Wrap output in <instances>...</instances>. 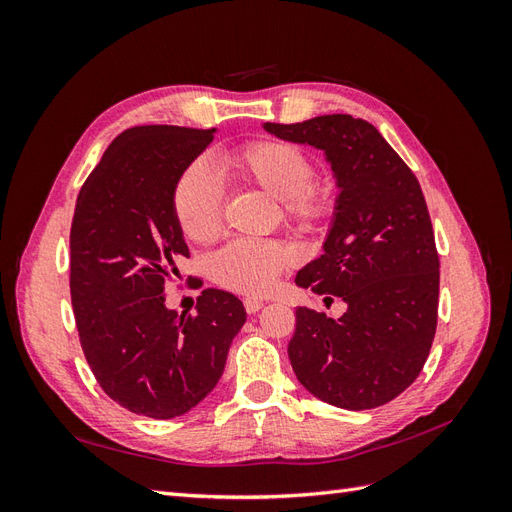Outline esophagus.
I'll return each mask as SVG.
<instances>
[{"label": "esophagus", "mask_w": 512, "mask_h": 512, "mask_svg": "<svg viewBox=\"0 0 512 512\" xmlns=\"http://www.w3.org/2000/svg\"><path fill=\"white\" fill-rule=\"evenodd\" d=\"M243 305H245V312H247V314H256V312H260L262 305H265V303H262L260 299H252V297H247V299L243 301Z\"/></svg>", "instance_id": "1"}]
</instances>
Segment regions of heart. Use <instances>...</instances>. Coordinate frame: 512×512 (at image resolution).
<instances>
[{
  "label": "heart",
  "instance_id": "heart-1",
  "mask_svg": "<svg viewBox=\"0 0 512 512\" xmlns=\"http://www.w3.org/2000/svg\"><path fill=\"white\" fill-rule=\"evenodd\" d=\"M224 166L245 188L277 200L280 218L299 235H314L337 213L331 183L314 179V162L286 141H252L224 156ZM173 215L181 235L198 245L222 232V194L203 164L181 173L173 190ZM290 267V254L280 241H235L211 258L213 282L239 294L267 292Z\"/></svg>",
  "mask_w": 512,
  "mask_h": 512
}]
</instances>
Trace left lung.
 <instances>
[{
	"label": "left lung",
	"mask_w": 512,
	"mask_h": 512,
	"mask_svg": "<svg viewBox=\"0 0 512 512\" xmlns=\"http://www.w3.org/2000/svg\"><path fill=\"white\" fill-rule=\"evenodd\" d=\"M265 130L322 149L339 188L324 254L294 282L348 309L333 320L297 307L294 374L331 406H384L421 374L438 327L440 258L421 183L365 119L322 115Z\"/></svg>",
	"instance_id": "8db88e82"
}]
</instances>
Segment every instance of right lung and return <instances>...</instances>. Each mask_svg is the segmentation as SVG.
<instances>
[{
	"label": "right lung",
	"mask_w": 512,
	"mask_h": 512,
	"mask_svg": "<svg viewBox=\"0 0 512 512\" xmlns=\"http://www.w3.org/2000/svg\"><path fill=\"white\" fill-rule=\"evenodd\" d=\"M213 134L179 126L121 132L76 198L70 297L81 348L102 391L149 418H175L203 401L245 322L243 303L218 288L200 292L196 314L164 305V286L190 256L173 190Z\"/></svg>",
	"instance_id": "obj_1"
}]
</instances>
